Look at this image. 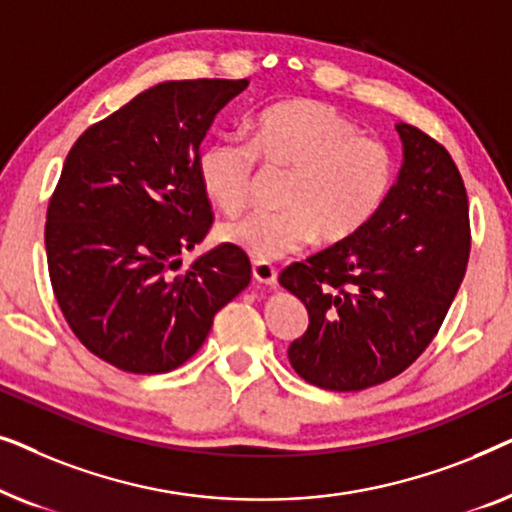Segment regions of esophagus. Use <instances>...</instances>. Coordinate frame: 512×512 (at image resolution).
<instances>
[{
  "mask_svg": "<svg viewBox=\"0 0 512 512\" xmlns=\"http://www.w3.org/2000/svg\"><path fill=\"white\" fill-rule=\"evenodd\" d=\"M251 270H254V277L261 284H268V286H275L277 284V268L272 263L254 261V263H251Z\"/></svg>",
  "mask_w": 512,
  "mask_h": 512,
  "instance_id": "1",
  "label": "esophagus"
}]
</instances>
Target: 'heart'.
<instances>
[{
	"label": "heart",
	"instance_id": "obj_1",
	"mask_svg": "<svg viewBox=\"0 0 512 512\" xmlns=\"http://www.w3.org/2000/svg\"><path fill=\"white\" fill-rule=\"evenodd\" d=\"M258 160L289 170L277 212H251L223 223L219 237L256 261H277L317 240H352L380 212L394 184V153L382 139L314 100H291L265 109L251 142L226 137L198 158L207 198L233 216L249 202Z\"/></svg>",
	"mask_w": 512,
	"mask_h": 512
}]
</instances>
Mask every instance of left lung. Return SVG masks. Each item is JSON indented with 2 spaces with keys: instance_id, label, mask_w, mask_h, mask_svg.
I'll return each instance as SVG.
<instances>
[{
  "instance_id": "left-lung-1",
  "label": "left lung",
  "mask_w": 512,
  "mask_h": 512,
  "mask_svg": "<svg viewBox=\"0 0 512 512\" xmlns=\"http://www.w3.org/2000/svg\"><path fill=\"white\" fill-rule=\"evenodd\" d=\"M396 130L403 167L375 219L279 275L310 314L289 361L314 387L361 391L401 375L438 335L466 275L464 179L431 135L408 123Z\"/></svg>"
}]
</instances>
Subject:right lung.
I'll return each instance as SVG.
<instances>
[{"label":"right lung","instance_id":"add662e5","mask_svg":"<svg viewBox=\"0 0 512 512\" xmlns=\"http://www.w3.org/2000/svg\"><path fill=\"white\" fill-rule=\"evenodd\" d=\"M247 79L167 81L93 123L67 153L46 209V261L60 312L97 359L151 375L198 352L214 314L251 279L233 244L179 272L214 223L200 144Z\"/></svg>","mask_w":512,"mask_h":512}]
</instances>
